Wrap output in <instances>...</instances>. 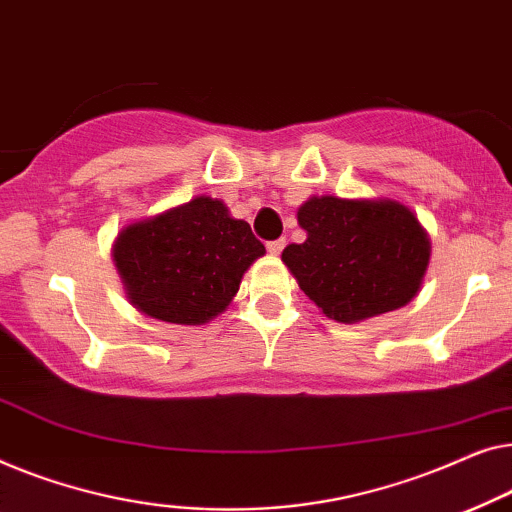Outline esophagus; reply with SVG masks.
<instances>
[{
	"instance_id": "obj_1",
	"label": "esophagus",
	"mask_w": 512,
	"mask_h": 512,
	"mask_svg": "<svg viewBox=\"0 0 512 512\" xmlns=\"http://www.w3.org/2000/svg\"><path fill=\"white\" fill-rule=\"evenodd\" d=\"M283 248H285V239H276V241L266 243V250H269L271 255H280L283 253Z\"/></svg>"
}]
</instances>
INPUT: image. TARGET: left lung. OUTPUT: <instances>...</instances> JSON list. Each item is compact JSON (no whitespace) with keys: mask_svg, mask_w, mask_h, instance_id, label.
<instances>
[{"mask_svg":"<svg viewBox=\"0 0 512 512\" xmlns=\"http://www.w3.org/2000/svg\"><path fill=\"white\" fill-rule=\"evenodd\" d=\"M297 220L306 241L287 246L283 262L327 318L355 325L420 292L431 246L408 206L325 194L301 204Z\"/></svg>","mask_w":512,"mask_h":512,"instance_id":"8db88e82","label":"left lung"}]
</instances>
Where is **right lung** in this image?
<instances>
[{
    "mask_svg": "<svg viewBox=\"0 0 512 512\" xmlns=\"http://www.w3.org/2000/svg\"><path fill=\"white\" fill-rule=\"evenodd\" d=\"M264 253L248 222L206 194L132 222L113 243L129 304L171 325H204L220 315Z\"/></svg>",
    "mask_w": 512,
    "mask_h": 512,
    "instance_id": "right-lung-1",
    "label": "right lung"
}]
</instances>
